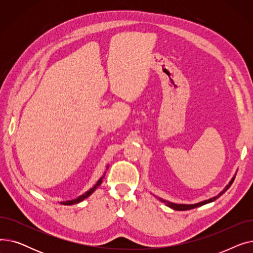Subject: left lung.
Listing matches in <instances>:
<instances>
[{"label":"left lung","instance_id":"obj_1","mask_svg":"<svg viewBox=\"0 0 253 253\" xmlns=\"http://www.w3.org/2000/svg\"><path fill=\"white\" fill-rule=\"evenodd\" d=\"M235 176H236V174L232 177V179L230 180V182L225 185V188L218 194V195H216L215 197H212V198H210V199H208V200H204V201H201V202H199V203H195V204H177V203H173V202H169V201H167V200H164V199H162V198H159V197H157V196H155L158 200H160L161 202H163L164 204H166L168 207H170V208H172V209H174V210H190V209H194V208H197V207H200V206H202V205H205V204H208V203H210V202H213V201H215L217 198H219L225 191H227L231 185H232V183H233V181H234V179H235Z\"/></svg>","mask_w":253,"mask_h":253}]
</instances>
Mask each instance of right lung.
Wrapping results in <instances>:
<instances>
[{"label":"right lung","instance_id":"obj_1","mask_svg":"<svg viewBox=\"0 0 253 253\" xmlns=\"http://www.w3.org/2000/svg\"><path fill=\"white\" fill-rule=\"evenodd\" d=\"M108 168H109V165L106 166V170H108ZM105 173H106V171H104V173H103V175L97 180V182L93 185V187L89 190V191H87L86 193H84L83 195H81V196H79L77 199H73V200H69V201H63V202H60V204H62V205H74V204H77V203H80L81 201H83V200H85L86 198H88L91 194H93L94 193V191L99 187V185L101 184V182H102V179L104 178V176H105Z\"/></svg>","mask_w":253,"mask_h":253}]
</instances>
